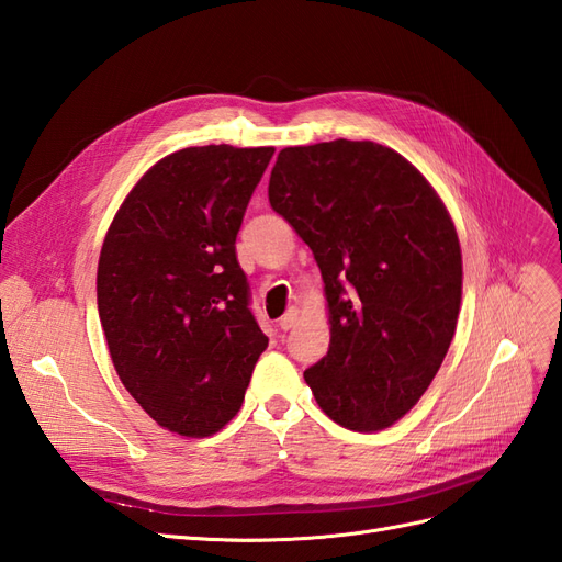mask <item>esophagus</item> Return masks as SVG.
<instances>
[{"mask_svg": "<svg viewBox=\"0 0 562 562\" xmlns=\"http://www.w3.org/2000/svg\"><path fill=\"white\" fill-rule=\"evenodd\" d=\"M297 321H300V310H297V307H291V310H288V312L279 318V328H281V330H291V328L297 326Z\"/></svg>", "mask_w": 562, "mask_h": 562, "instance_id": "1", "label": "esophagus"}]
</instances>
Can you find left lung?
I'll list each match as a JSON object with an SVG mask.
<instances>
[{"label":"left lung","instance_id":"left-lung-1","mask_svg":"<svg viewBox=\"0 0 562 562\" xmlns=\"http://www.w3.org/2000/svg\"><path fill=\"white\" fill-rule=\"evenodd\" d=\"M269 203L326 283L330 347L304 382L339 427H391L429 389L457 328L462 248L446 203L398 151L345 138L281 149Z\"/></svg>","mask_w":562,"mask_h":562}]
</instances>
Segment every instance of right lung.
Masks as SVG:
<instances>
[{"instance_id": "obj_1", "label": "right lung", "mask_w": 562, "mask_h": 562, "mask_svg": "<svg viewBox=\"0 0 562 562\" xmlns=\"http://www.w3.org/2000/svg\"><path fill=\"white\" fill-rule=\"evenodd\" d=\"M274 147H184L133 184L98 260V314L128 394L159 427L203 438L239 413L267 335L248 310L236 234Z\"/></svg>"}]
</instances>
